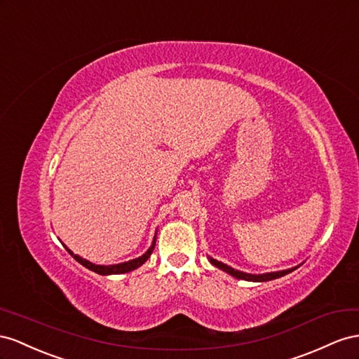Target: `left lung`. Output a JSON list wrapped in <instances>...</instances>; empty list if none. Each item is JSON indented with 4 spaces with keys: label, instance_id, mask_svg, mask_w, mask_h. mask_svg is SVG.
Returning a JSON list of instances; mask_svg holds the SVG:
<instances>
[{
    "label": "left lung",
    "instance_id": "8db88e82",
    "mask_svg": "<svg viewBox=\"0 0 359 359\" xmlns=\"http://www.w3.org/2000/svg\"><path fill=\"white\" fill-rule=\"evenodd\" d=\"M209 260H210V263H212L213 266H217V268L222 269L224 272L230 273L231 276H234V278L245 280V281H260V283H262V281H271V280H275V278H280V276L287 275V273H290V272L294 271V269H298V266H294V268L285 269V271L268 272V273H259V275H255V273H247V272H241V271H238V269H233V268H230V266L224 264V263H221V262H218V260H215V259H212V257H209Z\"/></svg>",
    "mask_w": 359,
    "mask_h": 359
}]
</instances>
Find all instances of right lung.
I'll list each match as a JSON object with an SVG mask.
<instances>
[{
    "label": "right lung",
    "mask_w": 359,
    "mask_h": 359,
    "mask_svg": "<svg viewBox=\"0 0 359 359\" xmlns=\"http://www.w3.org/2000/svg\"><path fill=\"white\" fill-rule=\"evenodd\" d=\"M155 242H156V236H155V239H153V243H151V247L141 255V257H138V259H134V260H129V262H125V263H118V264H109V266H105V264H95V263H91V262H88V260H86V259H83V257H79V255H76V254H74L72 252L66 245L63 243V247L67 250V252L72 255V257H74L78 263H81L83 266H86L87 269H90V271H93V272H96V273H99V275H112V273H126V272H130V271H134V269H137V268H140V266L144 263V262H147V259L150 257V254H151V251L155 250Z\"/></svg>",
    "instance_id": "right-lung-1"
}]
</instances>
